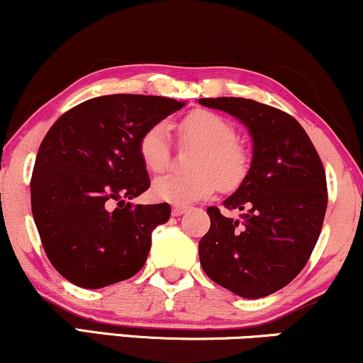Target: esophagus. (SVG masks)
Here are the masks:
<instances>
[{"label":"esophagus","mask_w":363,"mask_h":363,"mask_svg":"<svg viewBox=\"0 0 363 363\" xmlns=\"http://www.w3.org/2000/svg\"><path fill=\"white\" fill-rule=\"evenodd\" d=\"M186 210H189V207H185V205H173L172 213H173V217H180L186 212Z\"/></svg>","instance_id":"1"}]
</instances>
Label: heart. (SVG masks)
I'll return each mask as SVG.
<instances>
[{
    "instance_id": "b5f03b06",
    "label": "heart",
    "mask_w": 363,
    "mask_h": 363,
    "mask_svg": "<svg viewBox=\"0 0 363 363\" xmlns=\"http://www.w3.org/2000/svg\"><path fill=\"white\" fill-rule=\"evenodd\" d=\"M185 140L199 143L191 161L194 173H164L151 185V194L160 202L189 205L207 199L216 191L217 182L229 189L242 180L247 156L235 141V129L225 118L212 111H195L180 124ZM140 158L147 172L160 173L168 167V126L158 123L147 128L138 143Z\"/></svg>"
}]
</instances>
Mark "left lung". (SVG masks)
Listing matches in <instances>:
<instances>
[{
  "mask_svg": "<svg viewBox=\"0 0 363 363\" xmlns=\"http://www.w3.org/2000/svg\"><path fill=\"white\" fill-rule=\"evenodd\" d=\"M199 102L234 116L252 140L249 172L222 202L242 213L237 220L207 208L200 264L237 296H269L301 272L318 240L328 203L323 164L301 124L283 111L242 97Z\"/></svg>",
  "mask_w": 363,
  "mask_h": 363,
  "instance_id": "obj_1",
  "label": "left lung"
}]
</instances>
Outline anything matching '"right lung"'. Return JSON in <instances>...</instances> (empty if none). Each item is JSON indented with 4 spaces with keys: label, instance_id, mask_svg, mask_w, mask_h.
Segmentation results:
<instances>
[{
    "label": "right lung",
    "instance_id": "right-lung-1",
    "mask_svg": "<svg viewBox=\"0 0 363 363\" xmlns=\"http://www.w3.org/2000/svg\"><path fill=\"white\" fill-rule=\"evenodd\" d=\"M160 96L113 94L57 119L31 177V213L52 266L86 289L119 283L145 266L151 232L168 203L133 205L150 189L138 143L147 128L182 109Z\"/></svg>",
    "mask_w": 363,
    "mask_h": 363
}]
</instances>
